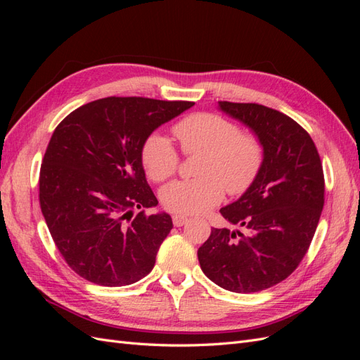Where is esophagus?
<instances>
[{
    "label": "esophagus",
    "mask_w": 360,
    "mask_h": 360,
    "mask_svg": "<svg viewBox=\"0 0 360 360\" xmlns=\"http://www.w3.org/2000/svg\"><path fill=\"white\" fill-rule=\"evenodd\" d=\"M188 222H189V217H186V216H183V214H174L172 216L174 226H183V225H186Z\"/></svg>",
    "instance_id": "esophagus-1"
}]
</instances>
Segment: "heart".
<instances>
[{
	"label": "heart",
	"mask_w": 360,
	"mask_h": 360,
	"mask_svg": "<svg viewBox=\"0 0 360 360\" xmlns=\"http://www.w3.org/2000/svg\"><path fill=\"white\" fill-rule=\"evenodd\" d=\"M184 155H201L197 179L179 180L160 191V201L176 214H200L217 205L226 191L233 197L255 183L264 163V146L252 132H240L231 120L213 112H195L172 126ZM144 171L156 183L177 172L180 156L162 134H150L141 146Z\"/></svg>",
	"instance_id": "obj_1"
}]
</instances>
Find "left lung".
<instances>
[{
  "label": "left lung",
  "instance_id": "8db88e82",
  "mask_svg": "<svg viewBox=\"0 0 360 360\" xmlns=\"http://www.w3.org/2000/svg\"><path fill=\"white\" fill-rule=\"evenodd\" d=\"M264 146V163L240 200L221 209L248 234L213 228L198 249L204 275L234 292L287 279L308 252L324 205V174L312 138L297 122L258 103L219 102Z\"/></svg>",
  "mask_w": 360,
  "mask_h": 360
}]
</instances>
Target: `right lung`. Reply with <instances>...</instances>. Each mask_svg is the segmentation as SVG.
<instances>
[{"label": "right lung", "instance_id": "right-lung-1", "mask_svg": "<svg viewBox=\"0 0 360 360\" xmlns=\"http://www.w3.org/2000/svg\"><path fill=\"white\" fill-rule=\"evenodd\" d=\"M193 102L103 97L72 111L51 136L39 176V201L68 266L103 287L147 276L172 230L146 180L141 146Z\"/></svg>", "mask_w": 360, "mask_h": 360}]
</instances>
